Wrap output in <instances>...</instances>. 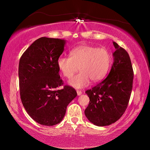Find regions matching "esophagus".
Segmentation results:
<instances>
[{
  "label": "esophagus",
  "mask_w": 150,
  "mask_h": 150,
  "mask_svg": "<svg viewBox=\"0 0 150 150\" xmlns=\"http://www.w3.org/2000/svg\"><path fill=\"white\" fill-rule=\"evenodd\" d=\"M82 91H79V90H77V95L78 96H80L81 94H82Z\"/></svg>",
  "instance_id": "esophagus-1"
}]
</instances>
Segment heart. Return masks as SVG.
I'll use <instances>...</instances> for the list:
<instances>
[{"label": "heart", "instance_id": "heart-1", "mask_svg": "<svg viewBox=\"0 0 150 150\" xmlns=\"http://www.w3.org/2000/svg\"><path fill=\"white\" fill-rule=\"evenodd\" d=\"M70 56H60L57 65L67 78L71 77L80 69V73L68 81V84L76 89L87 86L90 80L94 82L102 80L107 74L112 60L111 53L105 48L86 44L72 49Z\"/></svg>", "mask_w": 150, "mask_h": 150}]
</instances>
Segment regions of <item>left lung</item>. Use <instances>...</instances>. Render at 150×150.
Masks as SVG:
<instances>
[{
	"mask_svg": "<svg viewBox=\"0 0 150 150\" xmlns=\"http://www.w3.org/2000/svg\"><path fill=\"white\" fill-rule=\"evenodd\" d=\"M116 51L108 76L85 92L89 98L85 116L97 126L109 125L123 116L131 94L133 71L130 56L124 49L113 42Z\"/></svg>",
	"mask_w": 150,
	"mask_h": 150,
	"instance_id": "left-lung-1",
	"label": "left lung"
}]
</instances>
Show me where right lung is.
Instances as JSON below:
<instances>
[{"mask_svg":"<svg viewBox=\"0 0 150 150\" xmlns=\"http://www.w3.org/2000/svg\"><path fill=\"white\" fill-rule=\"evenodd\" d=\"M66 41L41 37L24 52L19 63L20 98L26 111L39 124L52 126L61 123L68 105L77 97L73 87L63 85L57 60Z\"/></svg>","mask_w":150,"mask_h":150,"instance_id":"right-lung-1","label":"right lung"}]
</instances>
